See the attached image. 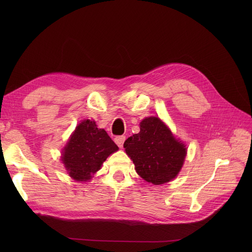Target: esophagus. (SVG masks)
I'll use <instances>...</instances> for the list:
<instances>
[{
	"instance_id": "1",
	"label": "esophagus",
	"mask_w": 252,
	"mask_h": 252,
	"mask_svg": "<svg viewBox=\"0 0 252 252\" xmlns=\"http://www.w3.org/2000/svg\"><path fill=\"white\" fill-rule=\"evenodd\" d=\"M125 140H126V137H125V136H118V137H115L114 142L116 143V145H117V146H118L119 148H123Z\"/></svg>"
}]
</instances>
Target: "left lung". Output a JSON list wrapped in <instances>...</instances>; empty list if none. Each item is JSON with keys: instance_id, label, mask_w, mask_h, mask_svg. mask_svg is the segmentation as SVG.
<instances>
[{"instance_id": "left-lung-1", "label": "left lung", "mask_w": 252, "mask_h": 252, "mask_svg": "<svg viewBox=\"0 0 252 252\" xmlns=\"http://www.w3.org/2000/svg\"><path fill=\"white\" fill-rule=\"evenodd\" d=\"M124 147L137 174L154 185L175 179L187 154L185 144L177 140L167 126L155 116L143 119L140 133L127 138Z\"/></svg>"}]
</instances>
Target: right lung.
Listing matches in <instances>:
<instances>
[{"mask_svg": "<svg viewBox=\"0 0 252 252\" xmlns=\"http://www.w3.org/2000/svg\"><path fill=\"white\" fill-rule=\"evenodd\" d=\"M118 150L105 129L90 119L83 121L66 143L61 160L68 175L77 182L91 180L110 154Z\"/></svg>", "mask_w": 252, "mask_h": 252, "instance_id": "obj_1", "label": "right lung"}]
</instances>
